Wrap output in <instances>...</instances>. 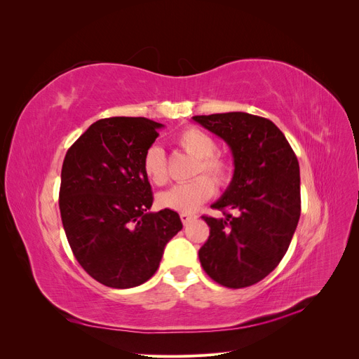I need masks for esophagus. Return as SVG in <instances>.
Masks as SVG:
<instances>
[{
    "instance_id": "1",
    "label": "esophagus",
    "mask_w": 359,
    "mask_h": 359,
    "mask_svg": "<svg viewBox=\"0 0 359 359\" xmlns=\"http://www.w3.org/2000/svg\"><path fill=\"white\" fill-rule=\"evenodd\" d=\"M180 219H181V222H182L184 226H187L190 222H193L194 219H196V215H194V214H189V212H181V214H180Z\"/></svg>"
}]
</instances>
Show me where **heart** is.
<instances>
[{"label":"heart","mask_w":359,"mask_h":359,"mask_svg":"<svg viewBox=\"0 0 359 359\" xmlns=\"http://www.w3.org/2000/svg\"><path fill=\"white\" fill-rule=\"evenodd\" d=\"M175 142L187 154L196 158L191 175L196 177V175H200L201 172H206L209 177H206L207 175H200L186 184H180V186L172 187L165 193H160L158 205L161 208L172 211L193 212L199 205H202L205 201H208L212 196L215 191L214 181L223 186V184L231 180L232 165L223 156L215 154V140L199 128H184L175 137ZM142 172L145 178L151 184H154V186H165L168 182L165 153H163L160 147L153 145L145 151L142 160Z\"/></svg>","instance_id":"obj_1"}]
</instances>
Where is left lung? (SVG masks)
Wrapping results in <instances>:
<instances>
[{"label":"left lung","instance_id":"obj_1","mask_svg":"<svg viewBox=\"0 0 359 359\" xmlns=\"http://www.w3.org/2000/svg\"><path fill=\"white\" fill-rule=\"evenodd\" d=\"M193 119L229 145L235 166L229 187L211 205L224 219L202 217L210 236L199 250L201 265L222 286H252L276 269L295 233L301 215L298 158L266 118L227 112Z\"/></svg>","mask_w":359,"mask_h":359}]
</instances>
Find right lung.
I'll return each instance as SVG.
<instances>
[{"mask_svg": "<svg viewBox=\"0 0 359 359\" xmlns=\"http://www.w3.org/2000/svg\"><path fill=\"white\" fill-rule=\"evenodd\" d=\"M161 127L140 116L99 119L64 158L60 211L67 241L81 266L107 287L145 283L182 229L175 211L148 212L153 191L142 160Z\"/></svg>", "mask_w": 359, "mask_h": 359, "instance_id": "obj_1", "label": "right lung"}]
</instances>
